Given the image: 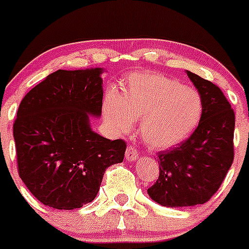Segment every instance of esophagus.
<instances>
[{
	"label": "esophagus",
	"mask_w": 249,
	"mask_h": 249,
	"mask_svg": "<svg viewBox=\"0 0 249 249\" xmlns=\"http://www.w3.org/2000/svg\"><path fill=\"white\" fill-rule=\"evenodd\" d=\"M126 159L129 161H134L136 159H138V153H137V149L132 145H128L126 149Z\"/></svg>",
	"instance_id": "esophagus-1"
}]
</instances>
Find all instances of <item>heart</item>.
<instances>
[{
    "instance_id": "b5f03b06",
    "label": "heart",
    "mask_w": 249,
    "mask_h": 249,
    "mask_svg": "<svg viewBox=\"0 0 249 249\" xmlns=\"http://www.w3.org/2000/svg\"><path fill=\"white\" fill-rule=\"evenodd\" d=\"M202 100L193 88L157 72H133L121 93H107L106 120L115 131L128 132L140 120L143 141L153 149H165L186 140L199 126Z\"/></svg>"
}]
</instances>
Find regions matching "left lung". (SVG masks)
I'll return each mask as SVG.
<instances>
[{
    "label": "left lung",
    "instance_id": "obj_1",
    "mask_svg": "<svg viewBox=\"0 0 249 249\" xmlns=\"http://www.w3.org/2000/svg\"><path fill=\"white\" fill-rule=\"evenodd\" d=\"M202 100L197 128L178 147L158 153L159 178L148 189L166 207L202 205L218 190L233 163L234 112L218 86L186 70Z\"/></svg>",
    "mask_w": 249,
    "mask_h": 249
}]
</instances>
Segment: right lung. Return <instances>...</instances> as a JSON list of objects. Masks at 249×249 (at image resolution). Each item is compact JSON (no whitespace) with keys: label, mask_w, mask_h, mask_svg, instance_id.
<instances>
[{"label":"right lung","mask_w":249,"mask_h":249,"mask_svg":"<svg viewBox=\"0 0 249 249\" xmlns=\"http://www.w3.org/2000/svg\"><path fill=\"white\" fill-rule=\"evenodd\" d=\"M102 68L56 70L19 104L13 124L18 173L34 197L58 210L92 201L105 170L122 163L126 142L93 132L102 111Z\"/></svg>","instance_id":"right-lung-1"}]
</instances>
